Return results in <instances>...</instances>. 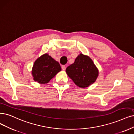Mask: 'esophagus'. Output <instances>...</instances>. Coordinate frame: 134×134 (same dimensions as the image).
Listing matches in <instances>:
<instances>
[{
	"label": "esophagus",
	"instance_id": "34e87169",
	"mask_svg": "<svg viewBox=\"0 0 134 134\" xmlns=\"http://www.w3.org/2000/svg\"><path fill=\"white\" fill-rule=\"evenodd\" d=\"M66 66H64V65H63L62 66V70H63V71H64L66 70Z\"/></svg>",
	"mask_w": 134,
	"mask_h": 134
}]
</instances>
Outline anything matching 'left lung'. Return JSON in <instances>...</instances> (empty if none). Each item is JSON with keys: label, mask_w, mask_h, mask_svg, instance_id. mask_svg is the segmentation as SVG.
I'll list each match as a JSON object with an SVG mask.
<instances>
[{"label": "left lung", "mask_w": 134, "mask_h": 134, "mask_svg": "<svg viewBox=\"0 0 134 134\" xmlns=\"http://www.w3.org/2000/svg\"><path fill=\"white\" fill-rule=\"evenodd\" d=\"M68 77L78 87L84 88L95 82L98 76V70L92 59L81 53L75 62L66 70Z\"/></svg>", "instance_id": "obj_1"}]
</instances>
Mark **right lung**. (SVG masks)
<instances>
[{
  "label": "right lung",
  "instance_id": "1",
  "mask_svg": "<svg viewBox=\"0 0 134 134\" xmlns=\"http://www.w3.org/2000/svg\"><path fill=\"white\" fill-rule=\"evenodd\" d=\"M61 71L59 63L47 53H45L34 62L32 75L35 81L40 84H45Z\"/></svg>",
  "mask_w": 134,
  "mask_h": 134
}]
</instances>
